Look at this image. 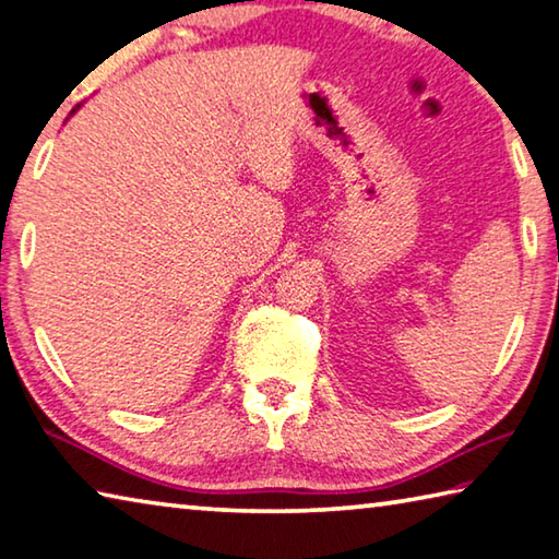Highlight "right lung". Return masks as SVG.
I'll list each match as a JSON object with an SVG mask.
<instances>
[{"label":"right lung","mask_w":559,"mask_h":559,"mask_svg":"<svg viewBox=\"0 0 559 559\" xmlns=\"http://www.w3.org/2000/svg\"><path fill=\"white\" fill-rule=\"evenodd\" d=\"M73 111H76V108H73ZM73 111H71V114H73Z\"/></svg>","instance_id":"right-lung-1"}]
</instances>
